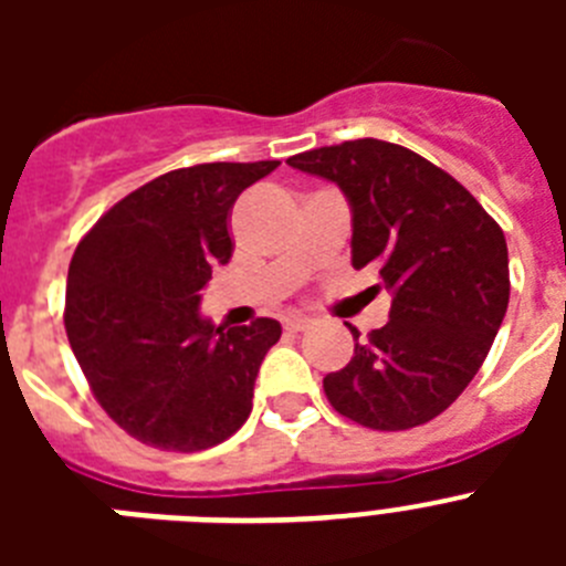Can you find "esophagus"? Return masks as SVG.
Here are the masks:
<instances>
[{
    "label": "esophagus",
    "mask_w": 566,
    "mask_h": 566,
    "mask_svg": "<svg viewBox=\"0 0 566 566\" xmlns=\"http://www.w3.org/2000/svg\"><path fill=\"white\" fill-rule=\"evenodd\" d=\"M308 326H312V319H306V317H289L286 323H283V328H286V332H292V334L306 332Z\"/></svg>",
    "instance_id": "34e87169"
}]
</instances>
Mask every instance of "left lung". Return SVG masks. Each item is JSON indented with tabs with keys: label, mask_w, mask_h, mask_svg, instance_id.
<instances>
[{
	"label": "left lung",
	"mask_w": 566,
	"mask_h": 566,
	"mask_svg": "<svg viewBox=\"0 0 566 566\" xmlns=\"http://www.w3.org/2000/svg\"><path fill=\"white\" fill-rule=\"evenodd\" d=\"M286 164L337 184L352 207V263L394 294L388 323L326 374L334 411L408 431L457 402L496 339L510 300L504 232L451 175L399 144L357 138ZM379 289V286H374Z\"/></svg>",
	"instance_id": "left-lung-1"
}]
</instances>
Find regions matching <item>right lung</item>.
I'll return each mask as SVG.
<instances>
[{"mask_svg": "<svg viewBox=\"0 0 566 566\" xmlns=\"http://www.w3.org/2000/svg\"><path fill=\"white\" fill-rule=\"evenodd\" d=\"M280 161L195 164L144 184L98 218L70 260L64 328L90 391L158 451H207L252 413L280 323L214 328L201 289L232 258L238 195Z\"/></svg>", "mask_w": 566, "mask_h": 566, "instance_id": "right-lung-1", "label": "right lung"}]
</instances>
